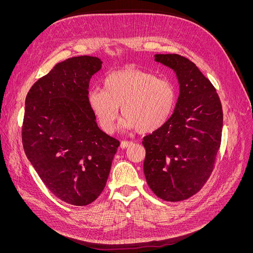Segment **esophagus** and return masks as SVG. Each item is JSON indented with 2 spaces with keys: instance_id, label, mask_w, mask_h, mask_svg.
<instances>
[{
  "instance_id": "1",
  "label": "esophagus",
  "mask_w": 253,
  "mask_h": 253,
  "mask_svg": "<svg viewBox=\"0 0 253 253\" xmlns=\"http://www.w3.org/2000/svg\"><path fill=\"white\" fill-rule=\"evenodd\" d=\"M132 144H133V142H131V141L122 140V141L120 142V148H121V149H126V148H128V147H131Z\"/></svg>"
}]
</instances>
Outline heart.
<instances>
[{"mask_svg":"<svg viewBox=\"0 0 253 253\" xmlns=\"http://www.w3.org/2000/svg\"><path fill=\"white\" fill-rule=\"evenodd\" d=\"M87 102L99 126L112 133L120 111V127L152 133L169 120L176 102L173 84L154 74L132 66L106 76L103 88H93Z\"/></svg>","mask_w":253,"mask_h":253,"instance_id":"heart-1","label":"heart"}]
</instances>
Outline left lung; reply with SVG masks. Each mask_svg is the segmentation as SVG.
<instances>
[{
	"instance_id": "obj_1",
	"label": "left lung",
	"mask_w": 253,
	"mask_h": 253,
	"mask_svg": "<svg viewBox=\"0 0 253 253\" xmlns=\"http://www.w3.org/2000/svg\"><path fill=\"white\" fill-rule=\"evenodd\" d=\"M179 84L174 112L166 124L143 137V172L151 190L167 202L197 193L213 170L223 129L221 103L212 83L189 59L157 53Z\"/></svg>"
}]
</instances>
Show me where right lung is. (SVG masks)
<instances>
[{"label":"right lung","mask_w":253,"mask_h":253,"mask_svg":"<svg viewBox=\"0 0 253 253\" xmlns=\"http://www.w3.org/2000/svg\"><path fill=\"white\" fill-rule=\"evenodd\" d=\"M97 57L79 56L58 64L29 89L22 142L45 186L61 201L86 206L101 194L119 141L98 127L87 102Z\"/></svg>","instance_id":"add662e5"}]
</instances>
